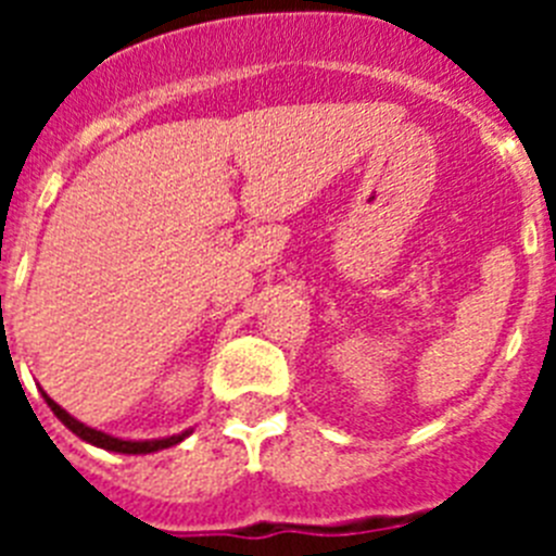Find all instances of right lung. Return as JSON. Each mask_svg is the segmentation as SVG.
I'll list each match as a JSON object with an SVG mask.
<instances>
[{
  "mask_svg": "<svg viewBox=\"0 0 556 556\" xmlns=\"http://www.w3.org/2000/svg\"><path fill=\"white\" fill-rule=\"evenodd\" d=\"M43 401H47V406L52 412H55V417L61 420L63 426H66L72 434H77L83 440V443L88 445H97V448H105V451H113V454H155V451H164V448H172V445L184 443L186 437L191 434V429L180 431V434H172V437H159V440H122V437H113V434H105V431L100 429H91V426L80 424L77 417L68 415L66 409H63L61 404H55L52 397L47 395V392L41 390Z\"/></svg>",
  "mask_w": 556,
  "mask_h": 556,
  "instance_id": "add662e5",
  "label": "right lung"
}]
</instances>
